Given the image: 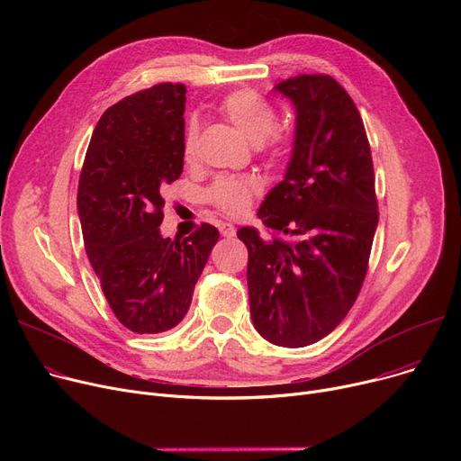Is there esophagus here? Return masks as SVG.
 Wrapping results in <instances>:
<instances>
[{
  "mask_svg": "<svg viewBox=\"0 0 461 461\" xmlns=\"http://www.w3.org/2000/svg\"><path fill=\"white\" fill-rule=\"evenodd\" d=\"M218 228H221V233H222L224 237H233V235H235V226L230 224V222H222Z\"/></svg>",
  "mask_w": 461,
  "mask_h": 461,
  "instance_id": "obj_1",
  "label": "esophagus"
}]
</instances>
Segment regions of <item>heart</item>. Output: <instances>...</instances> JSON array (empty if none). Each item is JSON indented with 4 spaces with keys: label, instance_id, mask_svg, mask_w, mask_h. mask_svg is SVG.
Listing matches in <instances>:
<instances>
[{
    "label": "heart",
    "instance_id": "heart-1",
    "mask_svg": "<svg viewBox=\"0 0 461 461\" xmlns=\"http://www.w3.org/2000/svg\"><path fill=\"white\" fill-rule=\"evenodd\" d=\"M230 123L254 141L256 151L275 164L285 162L295 151L297 131L292 123H280L276 106L254 89L243 87L228 93L218 104ZM183 158L194 164L198 158V123L188 121L183 140ZM261 183L254 176H221L205 188L209 205L226 216L247 212L261 194Z\"/></svg>",
    "mask_w": 461,
    "mask_h": 461
}]
</instances>
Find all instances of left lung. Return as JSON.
<instances>
[{
  "mask_svg": "<svg viewBox=\"0 0 461 461\" xmlns=\"http://www.w3.org/2000/svg\"><path fill=\"white\" fill-rule=\"evenodd\" d=\"M297 141L285 179L258 211L269 237L245 226L256 330L275 346L304 348L334 330L368 273L379 222L370 141L349 93L330 75L285 78Z\"/></svg>",
  "mask_w": 461,
  "mask_h": 461,
  "instance_id": "left-lung-1",
  "label": "left lung"
}]
</instances>
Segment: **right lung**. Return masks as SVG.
<instances>
[{
  "label": "right lung",
  "mask_w": 461,
  "mask_h": 461,
  "mask_svg": "<svg viewBox=\"0 0 461 461\" xmlns=\"http://www.w3.org/2000/svg\"><path fill=\"white\" fill-rule=\"evenodd\" d=\"M183 84L164 82L110 106L96 123L78 181L84 245L119 323L138 334L174 329L218 240L202 222L164 239L162 188L183 172Z\"/></svg>",
  "instance_id": "obj_1"
}]
</instances>
